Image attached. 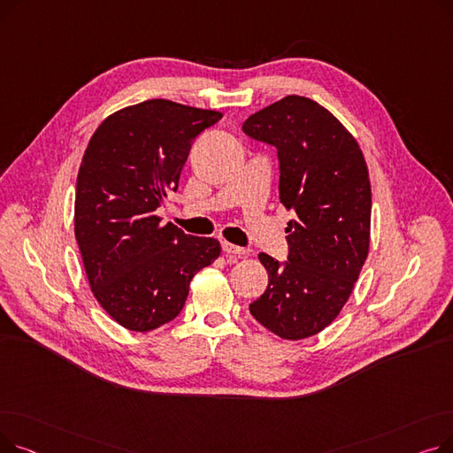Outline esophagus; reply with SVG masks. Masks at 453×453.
Wrapping results in <instances>:
<instances>
[{
  "label": "esophagus",
  "mask_w": 453,
  "mask_h": 453,
  "mask_svg": "<svg viewBox=\"0 0 453 453\" xmlns=\"http://www.w3.org/2000/svg\"><path fill=\"white\" fill-rule=\"evenodd\" d=\"M222 250H224V253H227V255H246L248 251H246V248H241V246H234V244H231V242H222Z\"/></svg>",
  "instance_id": "34e87169"
}]
</instances>
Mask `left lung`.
<instances>
[{"instance_id":"left-lung-1","label":"left lung","mask_w":453,"mask_h":453,"mask_svg":"<svg viewBox=\"0 0 453 453\" xmlns=\"http://www.w3.org/2000/svg\"><path fill=\"white\" fill-rule=\"evenodd\" d=\"M242 130L279 157V198L288 222V260L258 253L266 292L251 316L284 340L314 336L336 319L369 251L371 183L347 128L312 99L288 95L250 115Z\"/></svg>"}]
</instances>
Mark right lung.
<instances>
[{"mask_svg":"<svg viewBox=\"0 0 453 453\" xmlns=\"http://www.w3.org/2000/svg\"><path fill=\"white\" fill-rule=\"evenodd\" d=\"M220 111L152 99L115 111L91 135L75 195V236L93 296L121 326L173 321L188 282L220 242L161 224L156 209L178 180L190 142Z\"/></svg>","mask_w":453,"mask_h":453,"instance_id":"add662e5","label":"right lung"}]
</instances>
